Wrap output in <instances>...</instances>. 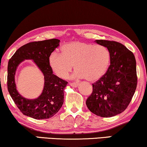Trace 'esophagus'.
<instances>
[{"mask_svg":"<svg viewBox=\"0 0 147 147\" xmlns=\"http://www.w3.org/2000/svg\"><path fill=\"white\" fill-rule=\"evenodd\" d=\"M70 85H71V86H73V87L76 88V87H78V85H79V83H78V82H71V83H70Z\"/></svg>","mask_w":147,"mask_h":147,"instance_id":"34e87169","label":"esophagus"}]
</instances>
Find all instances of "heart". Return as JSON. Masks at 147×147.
I'll use <instances>...</instances> for the list:
<instances>
[{
  "label": "heart",
  "instance_id": "1",
  "mask_svg": "<svg viewBox=\"0 0 147 147\" xmlns=\"http://www.w3.org/2000/svg\"><path fill=\"white\" fill-rule=\"evenodd\" d=\"M61 51V55L51 53L48 63L53 73L62 79L67 78L74 65L73 78L94 82L106 74L110 64V52L104 45L72 41L63 45Z\"/></svg>",
  "mask_w": 147,
  "mask_h": 147
}]
</instances>
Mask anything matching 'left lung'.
I'll use <instances>...</instances> for the list:
<instances>
[{
	"label": "left lung",
	"mask_w": 147,
	"mask_h": 147,
	"mask_svg": "<svg viewBox=\"0 0 147 147\" xmlns=\"http://www.w3.org/2000/svg\"><path fill=\"white\" fill-rule=\"evenodd\" d=\"M95 42L108 49L110 65L106 73L92 84V93L86 104L96 115L110 117L125 111L134 95L137 84L136 60L121 43L102 39Z\"/></svg>",
	"instance_id": "1"
}]
</instances>
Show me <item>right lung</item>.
<instances>
[{
    "label": "right lung",
    "mask_w": 147,
    "mask_h": 147,
    "mask_svg": "<svg viewBox=\"0 0 147 147\" xmlns=\"http://www.w3.org/2000/svg\"><path fill=\"white\" fill-rule=\"evenodd\" d=\"M57 39L34 41L20 47L8 61L7 86L13 101L24 115L36 119L52 117L64 102V90L68 82L53 73L48 63L49 55L59 45ZM25 60H32L45 76L42 92L35 99H28L16 89L15 74L17 67Z\"/></svg>",
    "instance_id": "add662e5"
}]
</instances>
